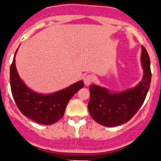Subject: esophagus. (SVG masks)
Segmentation results:
<instances>
[{"label":"esophagus","instance_id":"obj_1","mask_svg":"<svg viewBox=\"0 0 161 161\" xmlns=\"http://www.w3.org/2000/svg\"><path fill=\"white\" fill-rule=\"evenodd\" d=\"M93 81V77L90 74H88V75L84 76V78H83V82H84V84L85 85H89L91 84V83Z\"/></svg>","mask_w":161,"mask_h":161}]
</instances>
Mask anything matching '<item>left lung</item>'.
<instances>
[{
  "instance_id": "1",
  "label": "left lung",
  "mask_w": 161,
  "mask_h": 161,
  "mask_svg": "<svg viewBox=\"0 0 161 161\" xmlns=\"http://www.w3.org/2000/svg\"><path fill=\"white\" fill-rule=\"evenodd\" d=\"M141 63L144 69L142 81L136 87L121 93H114L100 86L89 87V114L96 122L107 127L127 123L138 112L144 103L151 81L150 60L143 46Z\"/></svg>"
}]
</instances>
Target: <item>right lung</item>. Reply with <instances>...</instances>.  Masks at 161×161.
Masks as SVG:
<instances>
[{"label":"right lung","mask_w":161,"mask_h":161,"mask_svg":"<svg viewBox=\"0 0 161 161\" xmlns=\"http://www.w3.org/2000/svg\"><path fill=\"white\" fill-rule=\"evenodd\" d=\"M10 83L15 103L22 114L43 125H53L63 118L69 100L83 87V81H79L52 94L35 93L19 77L15 57L10 68Z\"/></svg>","instance_id":"add662e5"}]
</instances>
